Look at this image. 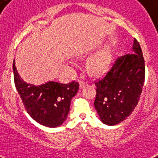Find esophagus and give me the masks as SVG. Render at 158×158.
<instances>
[{
  "instance_id": "obj_1",
  "label": "esophagus",
  "mask_w": 158,
  "mask_h": 158,
  "mask_svg": "<svg viewBox=\"0 0 158 158\" xmlns=\"http://www.w3.org/2000/svg\"><path fill=\"white\" fill-rule=\"evenodd\" d=\"M87 85V83L86 82H80V83H79V88H80V89H83V88H84V87L86 86Z\"/></svg>"
}]
</instances>
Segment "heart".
Here are the masks:
<instances>
[{"label": "heart", "mask_w": 158, "mask_h": 158, "mask_svg": "<svg viewBox=\"0 0 158 158\" xmlns=\"http://www.w3.org/2000/svg\"><path fill=\"white\" fill-rule=\"evenodd\" d=\"M110 63V52L108 48H104L93 56L88 62L89 70L93 74L103 72Z\"/></svg>", "instance_id": "heart-1"}]
</instances>
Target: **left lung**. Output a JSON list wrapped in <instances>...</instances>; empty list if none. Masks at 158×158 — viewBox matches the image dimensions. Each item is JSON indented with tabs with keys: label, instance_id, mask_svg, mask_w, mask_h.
Listing matches in <instances>:
<instances>
[{
	"label": "left lung",
	"instance_id": "obj_1",
	"mask_svg": "<svg viewBox=\"0 0 158 158\" xmlns=\"http://www.w3.org/2000/svg\"><path fill=\"white\" fill-rule=\"evenodd\" d=\"M132 53L119 57L103 79L97 82L94 106L106 125L122 122L137 106L145 78V64L139 43L134 39Z\"/></svg>",
	"mask_w": 158,
	"mask_h": 158
}]
</instances>
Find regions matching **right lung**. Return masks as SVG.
<instances>
[{
	"instance_id": "obj_1",
	"label": "right lung",
	"mask_w": 158,
	"mask_h": 158,
	"mask_svg": "<svg viewBox=\"0 0 158 158\" xmlns=\"http://www.w3.org/2000/svg\"><path fill=\"white\" fill-rule=\"evenodd\" d=\"M16 89L31 117L46 127L56 128L66 120L70 102L79 90V84L48 81L41 85L28 84L21 79L13 63Z\"/></svg>"
}]
</instances>
